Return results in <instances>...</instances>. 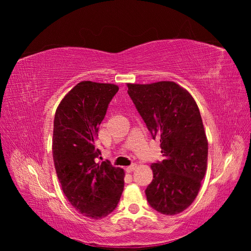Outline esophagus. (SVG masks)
Masks as SVG:
<instances>
[{
    "label": "esophagus",
    "mask_w": 251,
    "mask_h": 251,
    "mask_svg": "<svg viewBox=\"0 0 251 251\" xmlns=\"http://www.w3.org/2000/svg\"><path fill=\"white\" fill-rule=\"evenodd\" d=\"M135 169H136V164L134 163V164H131L130 166H126V173H132Z\"/></svg>",
    "instance_id": "esophagus-1"
}]
</instances>
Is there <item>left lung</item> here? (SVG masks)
<instances>
[{"label":"left lung","mask_w":251,"mask_h":251,"mask_svg":"<svg viewBox=\"0 0 251 251\" xmlns=\"http://www.w3.org/2000/svg\"><path fill=\"white\" fill-rule=\"evenodd\" d=\"M127 94L163 156L151 165L147 200L158 212L177 215L194 202L206 173L208 143L198 105L174 81L127 83Z\"/></svg>","instance_id":"1"}]
</instances>
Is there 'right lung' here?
Returning a JSON list of instances; mask_svg holds the SVG:
<instances>
[{"instance_id": "right-lung-1", "label": "right lung", "mask_w": 251, "mask_h": 251, "mask_svg": "<svg viewBox=\"0 0 251 251\" xmlns=\"http://www.w3.org/2000/svg\"><path fill=\"white\" fill-rule=\"evenodd\" d=\"M119 88L112 83L81 81L60 101L53 125L52 153L57 178L72 206L92 219L117 207L124 191V170L95 159L98 128Z\"/></svg>"}]
</instances>
